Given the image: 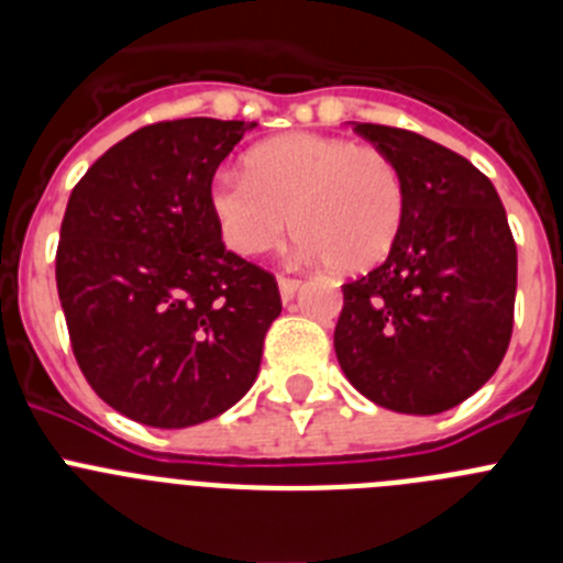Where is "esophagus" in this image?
Returning <instances> with one entry per match:
<instances>
[{
	"label": "esophagus",
	"mask_w": 563,
	"mask_h": 563,
	"mask_svg": "<svg viewBox=\"0 0 563 563\" xmlns=\"http://www.w3.org/2000/svg\"><path fill=\"white\" fill-rule=\"evenodd\" d=\"M298 285H301V282H298V278L278 276V292H282V298H285V301H290V298L296 296Z\"/></svg>",
	"instance_id": "1"
}]
</instances>
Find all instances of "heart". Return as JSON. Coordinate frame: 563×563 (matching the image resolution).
<instances>
[{
	"mask_svg": "<svg viewBox=\"0 0 563 563\" xmlns=\"http://www.w3.org/2000/svg\"><path fill=\"white\" fill-rule=\"evenodd\" d=\"M242 174L208 186V211L228 251L262 256L298 239V253L343 276L377 267L406 220V183L389 154L346 137L296 132L258 143Z\"/></svg>",
	"mask_w": 563,
	"mask_h": 563,
	"instance_id": "heart-1",
	"label": "heart"
}]
</instances>
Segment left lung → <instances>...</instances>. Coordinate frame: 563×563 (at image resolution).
<instances>
[{
  "label": "left lung",
  "instance_id": "obj_1",
  "mask_svg": "<svg viewBox=\"0 0 563 563\" xmlns=\"http://www.w3.org/2000/svg\"><path fill=\"white\" fill-rule=\"evenodd\" d=\"M397 163L406 220L380 267L343 285L335 355L383 409L440 415L482 389L514 332L516 242L499 194L462 154L409 129L355 123Z\"/></svg>",
  "mask_w": 563,
  "mask_h": 563
}]
</instances>
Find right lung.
<instances>
[{
	"label": "right lung",
	"instance_id": "right-lung-1",
	"mask_svg": "<svg viewBox=\"0 0 563 563\" xmlns=\"http://www.w3.org/2000/svg\"><path fill=\"white\" fill-rule=\"evenodd\" d=\"M256 123L183 118L103 152L64 211L56 285L69 341L103 402L188 429L247 395L282 312L276 278L225 251L208 186Z\"/></svg>",
	"mask_w": 563,
	"mask_h": 563
}]
</instances>
